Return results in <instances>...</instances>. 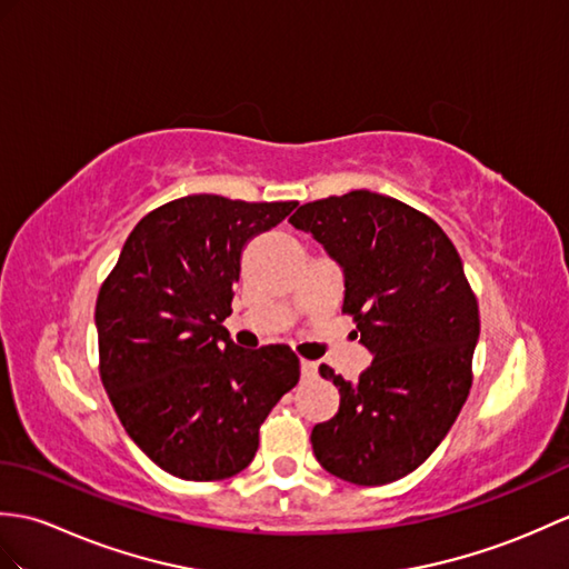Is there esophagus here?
I'll return each instance as SVG.
<instances>
[{
    "instance_id": "1",
    "label": "esophagus",
    "mask_w": 569,
    "mask_h": 569,
    "mask_svg": "<svg viewBox=\"0 0 569 569\" xmlns=\"http://www.w3.org/2000/svg\"><path fill=\"white\" fill-rule=\"evenodd\" d=\"M300 373H302V378H315L317 376V363L302 359L300 361Z\"/></svg>"
}]
</instances>
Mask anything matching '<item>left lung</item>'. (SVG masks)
I'll use <instances>...</instances> for the list:
<instances>
[{"instance_id":"left-lung-1","label":"left lung","mask_w":569,"mask_h":569,"mask_svg":"<svg viewBox=\"0 0 569 569\" xmlns=\"http://www.w3.org/2000/svg\"><path fill=\"white\" fill-rule=\"evenodd\" d=\"M345 271V306L373 353L356 382L320 366L339 412L312 429L320 466L353 485H388L443 441L472 386L478 298L448 234L421 210L373 191L300 206L288 220Z\"/></svg>"}]
</instances>
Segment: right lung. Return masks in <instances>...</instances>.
<instances>
[{
	"instance_id": "obj_1",
	"label": "right lung",
	"mask_w": 569,
	"mask_h": 569,
	"mask_svg": "<svg viewBox=\"0 0 569 569\" xmlns=\"http://www.w3.org/2000/svg\"><path fill=\"white\" fill-rule=\"evenodd\" d=\"M296 206L177 198L136 224L101 283V382L130 439L174 478L208 482L244 470L263 419L296 388L290 347L240 349L222 327L244 244Z\"/></svg>"
}]
</instances>
